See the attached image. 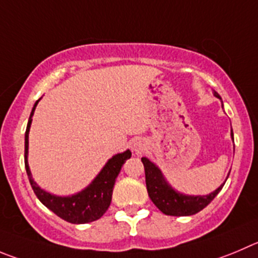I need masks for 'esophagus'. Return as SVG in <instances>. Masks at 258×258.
<instances>
[{
  "label": "esophagus",
  "mask_w": 258,
  "mask_h": 258,
  "mask_svg": "<svg viewBox=\"0 0 258 258\" xmlns=\"http://www.w3.org/2000/svg\"><path fill=\"white\" fill-rule=\"evenodd\" d=\"M131 149H132V151H135L136 154L143 153L144 143L140 140V139H135V140L131 141Z\"/></svg>",
  "instance_id": "esophagus-1"
}]
</instances>
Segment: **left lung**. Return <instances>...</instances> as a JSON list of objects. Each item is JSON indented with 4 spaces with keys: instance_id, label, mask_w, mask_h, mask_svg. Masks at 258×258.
Here are the masks:
<instances>
[{
    "instance_id": "left-lung-1",
    "label": "left lung",
    "mask_w": 258,
    "mask_h": 258,
    "mask_svg": "<svg viewBox=\"0 0 258 258\" xmlns=\"http://www.w3.org/2000/svg\"><path fill=\"white\" fill-rule=\"evenodd\" d=\"M214 95L221 100L220 95L216 91H214ZM230 135L233 139V131L230 132ZM141 162L145 168V180L149 197L155 204L156 208L165 215L188 216L197 214L215 199L216 195L221 191L223 186L225 184L224 182L218 189L206 196H188V195L180 194L172 188V186L165 180L162 170L159 169L153 162H150L148 158H141Z\"/></svg>"
}]
</instances>
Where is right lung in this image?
<instances>
[{
    "label": "right lung",
    "instance_id": "1",
    "mask_svg": "<svg viewBox=\"0 0 258 258\" xmlns=\"http://www.w3.org/2000/svg\"><path fill=\"white\" fill-rule=\"evenodd\" d=\"M39 100L40 99H38L35 102L34 107L31 109L25 132V169L31 188L45 208L69 223L85 224L98 220L104 215V213L109 208L115 178L118 177L122 165L126 163L127 159L131 158V151L126 150L124 153L112 156L100 170L99 174L94 178L93 182L78 194L71 195V196H56L49 192H45L35 183L28 164L29 130H30L31 117L34 114L35 107Z\"/></svg>",
    "mask_w": 258,
    "mask_h": 258
}]
</instances>
